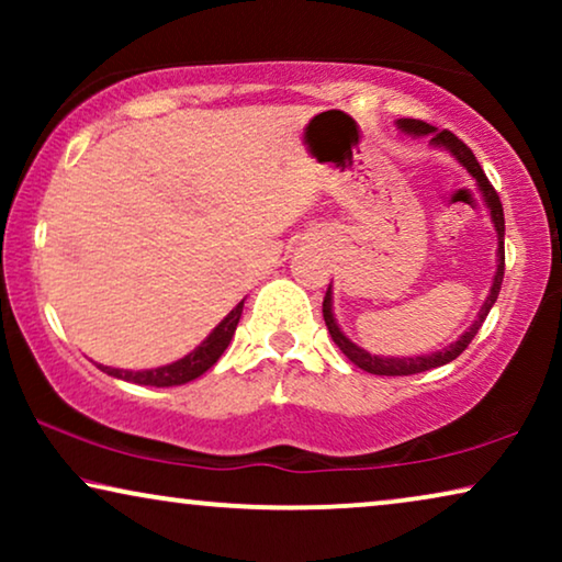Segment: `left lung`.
<instances>
[{
  "instance_id": "obj_1",
  "label": "left lung",
  "mask_w": 562,
  "mask_h": 562,
  "mask_svg": "<svg viewBox=\"0 0 562 562\" xmlns=\"http://www.w3.org/2000/svg\"><path fill=\"white\" fill-rule=\"evenodd\" d=\"M398 130H404L406 135H429V143L437 145V148H445L450 150L452 156H456L458 164L465 166V171L473 176L475 183H479V191L483 194V202H486L488 212H491V222H494L496 227V235H498V252H496V276H494V283H491V291L486 296V302H483L481 312H479V319L473 322L471 327H468V333H463L458 337L456 342H450L448 348L437 350V352H429V356H414V358H381V356H371V352L358 348L356 342H350L348 337L340 327H337L335 322V314H333V291L327 289L325 294V302H322V314H325V325L329 329V335H333V340L337 348H340L345 356H348L350 363H356L358 368H363V371L373 373V375H414V373H425V371H432V368H440L445 363H450V360H456L460 352H463L471 340L479 333L483 319L488 317L491 306L496 304L498 299V291H502V281H504V206L498 202V194L496 189L491 187V181L486 179V173H483V168L479 160H475L473 150L468 148L463 140H458L456 135L450 133V130H435L432 125H427V122L422 120H396Z\"/></svg>"
}]
</instances>
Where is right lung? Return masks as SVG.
Returning a JSON list of instances; mask_svg holds the SVG:
<instances>
[{
  "mask_svg": "<svg viewBox=\"0 0 562 562\" xmlns=\"http://www.w3.org/2000/svg\"><path fill=\"white\" fill-rule=\"evenodd\" d=\"M240 314H243V302L212 329L210 337H206L199 348L191 350L189 356H183L181 360H176V363L150 368V371H122V368H110V366H99V368H102L104 373L114 375V379L140 383V386H158V389L181 386V383L199 379V375L206 373L214 363H217L222 352L227 350L229 340H233L237 322H240Z\"/></svg>",
  "mask_w": 562,
  "mask_h": 562,
  "instance_id": "1",
  "label": "right lung"
}]
</instances>
